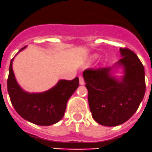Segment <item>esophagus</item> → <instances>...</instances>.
<instances>
[{"label": "esophagus", "mask_w": 152, "mask_h": 152, "mask_svg": "<svg viewBox=\"0 0 152 152\" xmlns=\"http://www.w3.org/2000/svg\"><path fill=\"white\" fill-rule=\"evenodd\" d=\"M79 83H80V84H81V85L84 84V77H83L82 76H79Z\"/></svg>", "instance_id": "1"}]
</instances>
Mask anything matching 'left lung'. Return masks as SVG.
<instances>
[{
	"instance_id": "left-lung-1",
	"label": "left lung",
	"mask_w": 152,
	"mask_h": 152,
	"mask_svg": "<svg viewBox=\"0 0 152 152\" xmlns=\"http://www.w3.org/2000/svg\"><path fill=\"white\" fill-rule=\"evenodd\" d=\"M119 52L122 58L116 64L124 69L121 80L111 76L110 67L88 68L83 72L92 117L102 126H116L129 119L145 93L143 64L130 49L120 48Z\"/></svg>"
}]
</instances>
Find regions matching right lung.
<instances>
[{"label": "right lung", "mask_w": 152, "mask_h": 152, "mask_svg": "<svg viewBox=\"0 0 152 152\" xmlns=\"http://www.w3.org/2000/svg\"><path fill=\"white\" fill-rule=\"evenodd\" d=\"M23 47L20 50H23ZM10 61L7 91L12 105L24 119L39 126H50L61 120L67 102L79 86L78 77L72 80H60L49 91L37 94L24 91L17 82Z\"/></svg>", "instance_id": "1"}]
</instances>
